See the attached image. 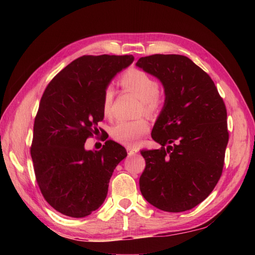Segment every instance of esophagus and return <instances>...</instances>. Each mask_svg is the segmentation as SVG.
Returning <instances> with one entry per match:
<instances>
[{
  "label": "esophagus",
  "mask_w": 255,
  "mask_h": 255,
  "mask_svg": "<svg viewBox=\"0 0 255 255\" xmlns=\"http://www.w3.org/2000/svg\"><path fill=\"white\" fill-rule=\"evenodd\" d=\"M126 149H127V152H128V154H129V155H132V154H134V153H137V150L134 149V148L127 147Z\"/></svg>",
  "instance_id": "esophagus-1"
}]
</instances>
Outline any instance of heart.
I'll return each mask as SVG.
<instances>
[{
  "mask_svg": "<svg viewBox=\"0 0 255 255\" xmlns=\"http://www.w3.org/2000/svg\"><path fill=\"white\" fill-rule=\"evenodd\" d=\"M119 83L123 89L127 92H131L141 100L140 112L148 115H154L159 112L161 105V96L159 92V82L152 75H150L143 70L129 69L125 72ZM114 89L112 86H106L103 92L102 108L105 116H111L113 113L114 103ZM149 131V123L145 118H139L136 121H119L113 127L112 136L116 141L128 147H133L139 142V139Z\"/></svg>",
  "mask_w": 255,
  "mask_h": 255,
  "instance_id": "obj_1",
  "label": "heart"
}]
</instances>
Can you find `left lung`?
<instances>
[{"label":"left lung","mask_w":255,"mask_h":255,"mask_svg":"<svg viewBox=\"0 0 255 255\" xmlns=\"http://www.w3.org/2000/svg\"><path fill=\"white\" fill-rule=\"evenodd\" d=\"M137 66L165 91L151 132L162 147L141 151L140 191L161 210H189L209 196L223 174L229 140L225 102L209 75L185 56L142 57Z\"/></svg>","instance_id":"obj_1"}]
</instances>
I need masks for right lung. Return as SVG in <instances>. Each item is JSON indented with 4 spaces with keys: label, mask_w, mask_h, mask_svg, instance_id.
Wrapping results in <instances>:
<instances>
[{
    "label": "right lung",
    "mask_w": 255,
    "mask_h": 255,
    "mask_svg": "<svg viewBox=\"0 0 255 255\" xmlns=\"http://www.w3.org/2000/svg\"><path fill=\"white\" fill-rule=\"evenodd\" d=\"M132 61L128 55L82 56L41 96L30 147L36 181L47 203L69 217H85L104 203L113 172L126 158V149L112 140L100 151H86L84 144L104 118L103 92Z\"/></svg>",
    "instance_id": "right-lung-1"
}]
</instances>
